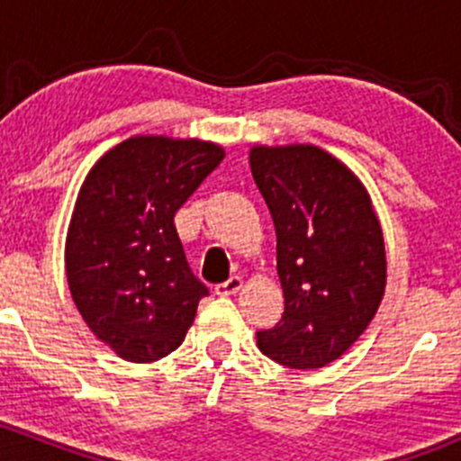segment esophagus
Returning <instances> with one entry per match:
<instances>
[{
	"label": "esophagus",
	"instance_id": "obj_1",
	"mask_svg": "<svg viewBox=\"0 0 461 461\" xmlns=\"http://www.w3.org/2000/svg\"><path fill=\"white\" fill-rule=\"evenodd\" d=\"M240 287H243V278H240V276H231L230 281H225V283H221V285H216V294L218 296L239 294Z\"/></svg>",
	"mask_w": 461,
	"mask_h": 461
}]
</instances>
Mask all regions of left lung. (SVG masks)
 Segmentation results:
<instances>
[{"instance_id":"left-lung-1","label":"left lung","mask_w":461,"mask_h":461,"mask_svg":"<svg viewBox=\"0 0 461 461\" xmlns=\"http://www.w3.org/2000/svg\"><path fill=\"white\" fill-rule=\"evenodd\" d=\"M249 167L276 230L285 296L283 319L257 332L258 350L290 368H323L364 334L384 299L388 263L373 198L317 144H254Z\"/></svg>"}]
</instances>
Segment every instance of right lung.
<instances>
[{"label":"right lung","mask_w":461,"mask_h":461,"mask_svg":"<svg viewBox=\"0 0 461 461\" xmlns=\"http://www.w3.org/2000/svg\"><path fill=\"white\" fill-rule=\"evenodd\" d=\"M222 158L218 142L140 133L88 169L64 267L77 312L120 359H162L192 328L207 287L185 260L174 216Z\"/></svg>","instance_id":"1"}]
</instances>
